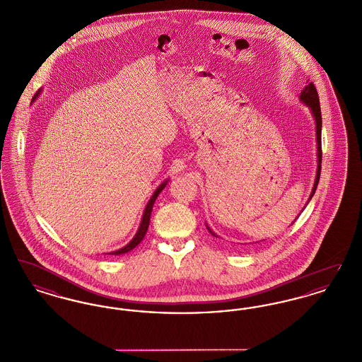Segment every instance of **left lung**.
<instances>
[{
	"instance_id": "left-lung-1",
	"label": "left lung",
	"mask_w": 362,
	"mask_h": 362,
	"mask_svg": "<svg viewBox=\"0 0 362 362\" xmlns=\"http://www.w3.org/2000/svg\"><path fill=\"white\" fill-rule=\"evenodd\" d=\"M300 100L304 104H307L312 111V115L315 118L316 123V142H317V171H316V179H315V185L310 192V199L313 197L319 179H320V171H322V112H320V103H319V95L317 90L313 86V83H310L308 86L303 89V92L300 93ZM207 229L210 230L211 235H214L211 232V229L207 226ZM216 236V235H214Z\"/></svg>"
}]
</instances>
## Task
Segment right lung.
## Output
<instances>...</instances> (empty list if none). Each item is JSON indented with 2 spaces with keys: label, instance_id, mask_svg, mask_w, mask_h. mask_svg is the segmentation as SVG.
I'll return each mask as SVG.
<instances>
[{
  "label": "right lung",
  "instance_id": "right-lung-1",
  "mask_svg": "<svg viewBox=\"0 0 362 362\" xmlns=\"http://www.w3.org/2000/svg\"><path fill=\"white\" fill-rule=\"evenodd\" d=\"M36 96H37V95H36ZM167 182H168V180H165L164 183H161V185L157 187V189H156L155 194L152 195V198L149 199L148 205H146L145 210H144V216H142L141 224H139L137 233H136V236L133 238V240L130 241L127 245H124V247L121 248V250H118V251H114V252H110L111 255H122V254H126V252L132 251L133 248H136L138 244L142 241L144 236H145V233H146V230H148L149 223H151V214H152V209H153V204H155L156 198L158 197V194L163 191V189L167 186Z\"/></svg>",
  "mask_w": 362,
  "mask_h": 362
}]
</instances>
